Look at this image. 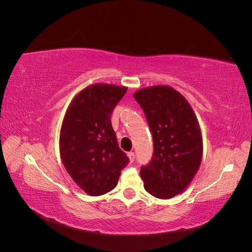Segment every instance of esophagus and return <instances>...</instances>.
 Instances as JSON below:
<instances>
[{"label":"esophagus","instance_id":"obj_1","mask_svg":"<svg viewBox=\"0 0 252 252\" xmlns=\"http://www.w3.org/2000/svg\"><path fill=\"white\" fill-rule=\"evenodd\" d=\"M128 158H129V161H130V163H133V161H134V152H128Z\"/></svg>","mask_w":252,"mask_h":252}]
</instances>
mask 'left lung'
I'll use <instances>...</instances> for the list:
<instances>
[{"mask_svg": "<svg viewBox=\"0 0 252 252\" xmlns=\"http://www.w3.org/2000/svg\"><path fill=\"white\" fill-rule=\"evenodd\" d=\"M154 140V156L140 174L146 191L171 199L184 191L200 168L201 128L186 98L170 86H152L134 93Z\"/></svg>", "mask_w": 252, "mask_h": 252, "instance_id": "1", "label": "left lung"}]
</instances>
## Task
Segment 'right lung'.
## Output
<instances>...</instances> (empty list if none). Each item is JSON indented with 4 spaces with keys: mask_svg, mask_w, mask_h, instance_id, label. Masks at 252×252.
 I'll return each instance as SVG.
<instances>
[{
    "mask_svg": "<svg viewBox=\"0 0 252 252\" xmlns=\"http://www.w3.org/2000/svg\"><path fill=\"white\" fill-rule=\"evenodd\" d=\"M127 88L93 84L73 97L60 132V154L72 180L96 196L117 186L129 158L119 147L111 113Z\"/></svg>",
    "mask_w": 252,
    "mask_h": 252,
    "instance_id": "1",
    "label": "right lung"
}]
</instances>
